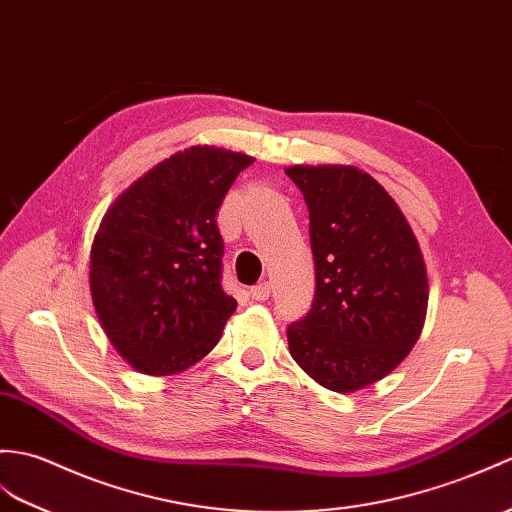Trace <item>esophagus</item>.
<instances>
[{
    "label": "esophagus",
    "instance_id": "1",
    "mask_svg": "<svg viewBox=\"0 0 512 512\" xmlns=\"http://www.w3.org/2000/svg\"><path fill=\"white\" fill-rule=\"evenodd\" d=\"M270 288H272V285L268 281H264V283L253 285L251 292H248V294L253 296V301H266L268 296H270Z\"/></svg>",
    "mask_w": 512,
    "mask_h": 512
}]
</instances>
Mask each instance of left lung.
<instances>
[{"label":"left lung","instance_id":"1","mask_svg":"<svg viewBox=\"0 0 512 512\" xmlns=\"http://www.w3.org/2000/svg\"><path fill=\"white\" fill-rule=\"evenodd\" d=\"M310 209L312 310L288 327L290 355L334 392L371 386L408 358L427 314L423 253L399 205L353 165L285 168Z\"/></svg>","mask_w":512,"mask_h":512}]
</instances>
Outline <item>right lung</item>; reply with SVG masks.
<instances>
[{"label": "right lung", "instance_id": "add662e5", "mask_svg": "<svg viewBox=\"0 0 512 512\" xmlns=\"http://www.w3.org/2000/svg\"><path fill=\"white\" fill-rule=\"evenodd\" d=\"M253 161L216 146L185 148L106 209L89 255L91 299L106 338L139 373H183L218 344L237 301L220 285L216 213Z\"/></svg>", "mask_w": 512, "mask_h": 512}]
</instances>
